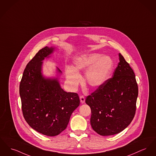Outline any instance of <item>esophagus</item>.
<instances>
[{
  "label": "esophagus",
  "instance_id": "1",
  "mask_svg": "<svg viewBox=\"0 0 156 156\" xmlns=\"http://www.w3.org/2000/svg\"><path fill=\"white\" fill-rule=\"evenodd\" d=\"M80 102H81V104H83V103L85 102V97H84L83 95H81V96L80 97Z\"/></svg>",
  "mask_w": 156,
  "mask_h": 156
}]
</instances>
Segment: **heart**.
<instances>
[{
  "label": "heart",
  "mask_w": 156,
  "mask_h": 156,
  "mask_svg": "<svg viewBox=\"0 0 156 156\" xmlns=\"http://www.w3.org/2000/svg\"><path fill=\"white\" fill-rule=\"evenodd\" d=\"M73 63V68L68 66L65 69L68 83L72 88H75L81 80L79 72L87 68L85 73L87 83L93 88L100 87L107 80L114 66L110 56H101V54L95 53L81 55Z\"/></svg>",
  "instance_id": "1"
}]
</instances>
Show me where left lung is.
I'll use <instances>...</instances> for the list:
<instances>
[{
	"label": "left lung",
	"mask_w": 156,
	"mask_h": 156,
	"mask_svg": "<svg viewBox=\"0 0 156 156\" xmlns=\"http://www.w3.org/2000/svg\"><path fill=\"white\" fill-rule=\"evenodd\" d=\"M112 77L88 95L92 128L102 136L118 134L131 123L136 114L138 85L133 70L123 56Z\"/></svg>",
	"instance_id": "obj_1"
}]
</instances>
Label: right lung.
Segmentation results:
<instances>
[{
	"instance_id": "right-lung-1",
	"label": "right lung",
	"mask_w": 156,
	"mask_h": 156,
	"mask_svg": "<svg viewBox=\"0 0 156 156\" xmlns=\"http://www.w3.org/2000/svg\"><path fill=\"white\" fill-rule=\"evenodd\" d=\"M54 50L45 46L38 51L27 65L19 86L24 119L35 131L51 137L66 129L80 103L76 93L61 88L58 77L46 78L42 74V61ZM56 70L61 74L58 68Z\"/></svg>"
}]
</instances>
